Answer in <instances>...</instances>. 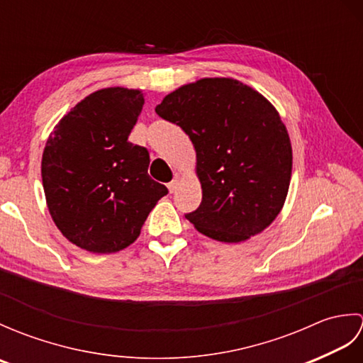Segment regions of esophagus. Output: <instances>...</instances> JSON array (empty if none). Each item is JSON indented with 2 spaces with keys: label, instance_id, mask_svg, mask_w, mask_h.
<instances>
[{
  "label": "esophagus",
  "instance_id": "esophagus-1",
  "mask_svg": "<svg viewBox=\"0 0 363 363\" xmlns=\"http://www.w3.org/2000/svg\"><path fill=\"white\" fill-rule=\"evenodd\" d=\"M168 190L172 191V194H174V191L177 190V187H179V179H173L172 182H168Z\"/></svg>",
  "mask_w": 363,
  "mask_h": 363
}]
</instances>
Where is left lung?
I'll return each instance as SVG.
<instances>
[{
  "label": "left lung",
  "mask_w": 363,
  "mask_h": 363,
  "mask_svg": "<svg viewBox=\"0 0 363 363\" xmlns=\"http://www.w3.org/2000/svg\"><path fill=\"white\" fill-rule=\"evenodd\" d=\"M159 117L176 123L196 151L203 199L186 218L225 243L245 242L282 211L291 177V143L279 112L233 78H203L168 94Z\"/></svg>",
  "instance_id": "obj_1"
}]
</instances>
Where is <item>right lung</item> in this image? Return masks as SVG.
Returning a JSON list of instances; mask_svg holds the SVG:
<instances>
[{"label":"right lung","instance_id":"1","mask_svg":"<svg viewBox=\"0 0 363 363\" xmlns=\"http://www.w3.org/2000/svg\"><path fill=\"white\" fill-rule=\"evenodd\" d=\"M143 104L142 90H96L64 115L46 140V204L62 235L82 250H125L168 194L148 176L146 148L128 142Z\"/></svg>","mask_w":363,"mask_h":363}]
</instances>
